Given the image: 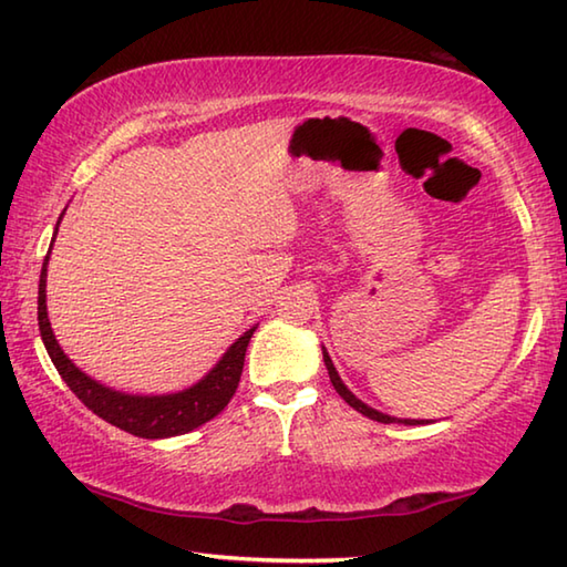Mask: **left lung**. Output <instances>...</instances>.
Wrapping results in <instances>:
<instances>
[{
  "mask_svg": "<svg viewBox=\"0 0 567 567\" xmlns=\"http://www.w3.org/2000/svg\"><path fill=\"white\" fill-rule=\"evenodd\" d=\"M322 358H324V364H328V375H330V380H332V385H334V390L340 392V398L348 402L350 408H354L358 412H362L364 417H370V420H378V422H385V425H390V422H405V425H422L420 420H398V417H390V415H382V412H378V410H372V408H368L364 405V402H360L358 398L352 395V392L344 388V382L340 380V375H338V370H334V364H332V360H330V354L322 350Z\"/></svg>",
  "mask_w": 567,
  "mask_h": 567,
  "instance_id": "obj_1",
  "label": "left lung"
}]
</instances>
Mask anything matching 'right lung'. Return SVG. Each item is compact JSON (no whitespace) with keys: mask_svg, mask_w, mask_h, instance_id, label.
I'll return each mask as SVG.
<instances>
[{"mask_svg":"<svg viewBox=\"0 0 567 567\" xmlns=\"http://www.w3.org/2000/svg\"><path fill=\"white\" fill-rule=\"evenodd\" d=\"M47 260H50V257H44L40 275V297H37V318H40L44 348L50 352L54 368L66 382V388H70L94 415L107 420L110 425L120 427L130 435L157 440L185 435L189 430L205 425L207 420H213L227 408V402L233 400L239 385L245 352L255 328H249L243 338L225 352V358L215 364L213 372H209L205 380H199L195 388L175 392V395H124V392L100 385L97 380L87 378L80 368H74L72 360L62 352L60 342L54 340L50 320H47Z\"/></svg>","mask_w":567,"mask_h":567,"instance_id":"right-lung-1","label":"right lung"}]
</instances>
